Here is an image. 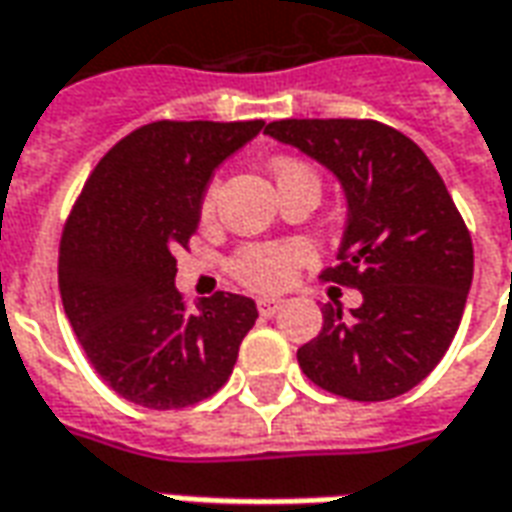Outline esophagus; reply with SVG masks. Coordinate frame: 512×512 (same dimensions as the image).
Returning a JSON list of instances; mask_svg holds the SVG:
<instances>
[{
	"instance_id": "34e87169",
	"label": "esophagus",
	"mask_w": 512,
	"mask_h": 512,
	"mask_svg": "<svg viewBox=\"0 0 512 512\" xmlns=\"http://www.w3.org/2000/svg\"><path fill=\"white\" fill-rule=\"evenodd\" d=\"M256 306H259V314H262V317H273L275 311L284 306V300H278V297H262Z\"/></svg>"
}]
</instances>
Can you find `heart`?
I'll use <instances>...</instances> for the list:
<instances>
[{"instance_id": "b5f03b06", "label": "heart", "mask_w": 512, "mask_h": 512, "mask_svg": "<svg viewBox=\"0 0 512 512\" xmlns=\"http://www.w3.org/2000/svg\"><path fill=\"white\" fill-rule=\"evenodd\" d=\"M273 176L278 187L292 184V181H317V173L303 159L295 157H278L273 162ZM220 198V176L206 184L201 195V215L212 217ZM314 259V250L303 239H281V242H250L231 256V275L239 284L256 292H278L295 281L300 267H306Z\"/></svg>"}]
</instances>
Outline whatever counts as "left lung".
Instances as JSON below:
<instances>
[{
  "instance_id": "8db88e82",
  "label": "left lung",
  "mask_w": 512,
  "mask_h": 512,
  "mask_svg": "<svg viewBox=\"0 0 512 512\" xmlns=\"http://www.w3.org/2000/svg\"><path fill=\"white\" fill-rule=\"evenodd\" d=\"M264 132L342 181L339 264L320 278L364 295L350 314L322 308V331L297 364L344 400H394L436 369L458 333L474 275L469 228L427 154L386 123L286 118Z\"/></svg>"
}]
</instances>
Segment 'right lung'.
I'll return each instance as SVG.
<instances>
[{
	"label": "right lung",
	"instance_id": "obj_1",
	"mask_svg": "<svg viewBox=\"0 0 512 512\" xmlns=\"http://www.w3.org/2000/svg\"><path fill=\"white\" fill-rule=\"evenodd\" d=\"M264 121H157L101 157L65 220L60 297L99 378L123 400L179 411L226 386L259 317L217 292L195 311L176 292V250L201 220L215 168Z\"/></svg>",
	"mask_w": 512,
	"mask_h": 512
}]
</instances>
